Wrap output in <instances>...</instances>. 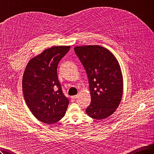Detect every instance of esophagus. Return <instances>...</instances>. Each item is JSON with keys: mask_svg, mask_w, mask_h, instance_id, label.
Masks as SVG:
<instances>
[{"mask_svg": "<svg viewBox=\"0 0 154 154\" xmlns=\"http://www.w3.org/2000/svg\"><path fill=\"white\" fill-rule=\"evenodd\" d=\"M77 97H78V96H77V95H74V96H72V97H71V101H72V102L75 101V100L76 99V98H77Z\"/></svg>", "mask_w": 154, "mask_h": 154, "instance_id": "34e87169", "label": "esophagus"}]
</instances>
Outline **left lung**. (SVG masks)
I'll use <instances>...</instances> for the list:
<instances>
[{
  "label": "left lung",
  "instance_id": "left-lung-1",
  "mask_svg": "<svg viewBox=\"0 0 154 154\" xmlns=\"http://www.w3.org/2000/svg\"><path fill=\"white\" fill-rule=\"evenodd\" d=\"M74 50L88 78L91 103L86 112L95 119H106L116 111L122 96L123 78L118 61L100 45L76 47Z\"/></svg>",
  "mask_w": 154,
  "mask_h": 154
}]
</instances>
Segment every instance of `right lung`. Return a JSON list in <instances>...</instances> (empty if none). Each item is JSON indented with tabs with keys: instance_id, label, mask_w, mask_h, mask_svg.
I'll use <instances>...</instances> for the list:
<instances>
[{
	"instance_id": "obj_1",
	"label": "right lung",
	"mask_w": 154,
	"mask_h": 154,
	"mask_svg": "<svg viewBox=\"0 0 154 154\" xmlns=\"http://www.w3.org/2000/svg\"><path fill=\"white\" fill-rule=\"evenodd\" d=\"M70 46L47 48L31 59L23 76L24 100L38 121L52 125L62 119L69 101L58 80L57 66Z\"/></svg>"
}]
</instances>
